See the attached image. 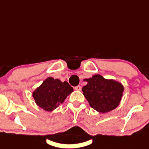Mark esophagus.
<instances>
[{"label":"esophagus","instance_id":"34e87169","mask_svg":"<svg viewBox=\"0 0 149 149\" xmlns=\"http://www.w3.org/2000/svg\"><path fill=\"white\" fill-rule=\"evenodd\" d=\"M74 89H75V90H79V91H80L81 89V87L80 86H77L76 87L74 88Z\"/></svg>","mask_w":149,"mask_h":149}]
</instances>
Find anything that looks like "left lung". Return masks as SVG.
<instances>
[{"label":"left lung","instance_id":"1","mask_svg":"<svg viewBox=\"0 0 149 149\" xmlns=\"http://www.w3.org/2000/svg\"><path fill=\"white\" fill-rule=\"evenodd\" d=\"M84 81H87V84L82 88L83 94L95 110L106 113L119 105L124 92V86L120 82L105 79L99 74Z\"/></svg>","mask_w":149,"mask_h":149}]
</instances>
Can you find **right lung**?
Segmentation results:
<instances>
[{
  "instance_id": "right-lung-1",
  "label": "right lung",
  "mask_w": 149,
  "mask_h": 149,
  "mask_svg": "<svg viewBox=\"0 0 149 149\" xmlns=\"http://www.w3.org/2000/svg\"><path fill=\"white\" fill-rule=\"evenodd\" d=\"M73 91L74 89L67 81L49 77L33 91L32 96L39 108L51 112L63 103Z\"/></svg>"
}]
</instances>
